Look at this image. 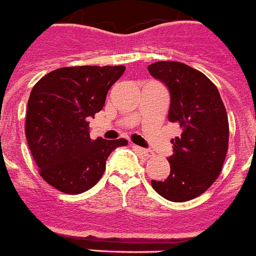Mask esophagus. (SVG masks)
Here are the masks:
<instances>
[{
	"instance_id": "34e87169",
	"label": "esophagus",
	"mask_w": 256,
	"mask_h": 256,
	"mask_svg": "<svg viewBox=\"0 0 256 256\" xmlns=\"http://www.w3.org/2000/svg\"><path fill=\"white\" fill-rule=\"evenodd\" d=\"M134 149L140 152L141 155H144L145 158H150L152 156V150H148V149H142V148H140V146H134Z\"/></svg>"
}]
</instances>
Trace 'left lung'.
I'll return each instance as SVG.
<instances>
[{"mask_svg": "<svg viewBox=\"0 0 256 256\" xmlns=\"http://www.w3.org/2000/svg\"><path fill=\"white\" fill-rule=\"evenodd\" d=\"M149 72L170 89L168 120L181 130L171 140L170 176L152 180V186L171 202H186L204 193L222 172L229 142L226 106L216 85L185 63L160 60L150 64Z\"/></svg>", "mask_w": 256, "mask_h": 256, "instance_id": "1", "label": "left lung"}]
</instances>
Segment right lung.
Returning a JSON list of instances; mask_svg holds the SVG:
<instances>
[{"label": "right lung", "mask_w": 256, "mask_h": 256, "mask_svg": "<svg viewBox=\"0 0 256 256\" xmlns=\"http://www.w3.org/2000/svg\"><path fill=\"white\" fill-rule=\"evenodd\" d=\"M124 66H72L54 70L34 84L26 114V138L38 174L66 194L94 186L106 159L126 138L89 136V120L104 108Z\"/></svg>", "instance_id": "1"}]
</instances>
